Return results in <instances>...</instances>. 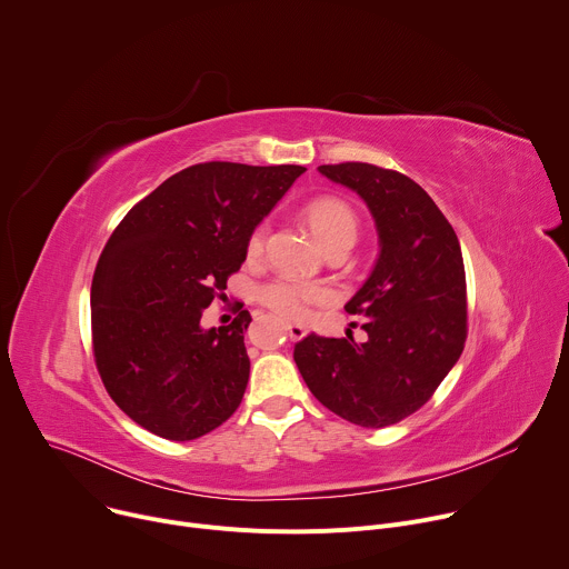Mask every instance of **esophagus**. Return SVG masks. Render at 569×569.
I'll return each mask as SVG.
<instances>
[{
    "label": "esophagus",
    "mask_w": 569,
    "mask_h": 569,
    "mask_svg": "<svg viewBox=\"0 0 569 569\" xmlns=\"http://www.w3.org/2000/svg\"><path fill=\"white\" fill-rule=\"evenodd\" d=\"M286 331H288V338L290 340H301V338H306V327L303 323H297V321H288L286 323Z\"/></svg>",
    "instance_id": "obj_1"
}]
</instances>
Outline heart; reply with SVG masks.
<instances>
[{
	"label": "heart",
	"instance_id": "b5f03b06",
	"mask_svg": "<svg viewBox=\"0 0 569 569\" xmlns=\"http://www.w3.org/2000/svg\"><path fill=\"white\" fill-rule=\"evenodd\" d=\"M303 213L315 236L321 240V246L327 250L333 246H342V242L345 246H353L356 242L358 213L342 198L317 196L306 204ZM266 238H268V224L259 222L248 236L246 250L250 259H259L263 254ZM259 301L270 310L279 312L281 317L301 319L308 306L327 301V292L312 286H303L290 277H279L259 288Z\"/></svg>",
	"mask_w": 569,
	"mask_h": 569
}]
</instances>
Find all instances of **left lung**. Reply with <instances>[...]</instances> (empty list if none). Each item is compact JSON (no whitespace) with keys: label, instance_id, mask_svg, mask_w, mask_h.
I'll return each mask as SVG.
<instances>
[{"label":"left lung","instance_id":"left-lung-1","mask_svg":"<svg viewBox=\"0 0 569 569\" xmlns=\"http://www.w3.org/2000/svg\"><path fill=\"white\" fill-rule=\"evenodd\" d=\"M319 173L367 202L380 254L345 306L367 319V340L310 333L295 345V362L323 408L360 428H387L421 410L463 351L468 303L459 238L408 176L365 161L323 164Z\"/></svg>","mask_w":569,"mask_h":569}]
</instances>
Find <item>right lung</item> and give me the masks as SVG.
I'll return each instance as SVG.
<instances>
[{"label":"right lung","instance_id":"right-lung-1","mask_svg":"<svg viewBox=\"0 0 569 569\" xmlns=\"http://www.w3.org/2000/svg\"><path fill=\"white\" fill-rule=\"evenodd\" d=\"M303 171L193 164L137 202L106 242L92 279L94 360L110 398L148 432L191 441L236 412L250 380L242 331L252 315L204 331L202 310Z\"/></svg>","mask_w":569,"mask_h":569}]
</instances>
